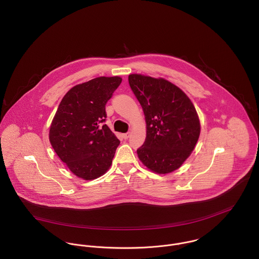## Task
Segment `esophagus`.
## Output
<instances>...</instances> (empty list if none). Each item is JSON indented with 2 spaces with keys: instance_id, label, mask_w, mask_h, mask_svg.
Here are the masks:
<instances>
[{
  "instance_id": "34e87169",
  "label": "esophagus",
  "mask_w": 259,
  "mask_h": 259,
  "mask_svg": "<svg viewBox=\"0 0 259 259\" xmlns=\"http://www.w3.org/2000/svg\"><path fill=\"white\" fill-rule=\"evenodd\" d=\"M130 136H131V133H126V134H123V135H122V138H123L124 140H127V139L130 138Z\"/></svg>"
}]
</instances>
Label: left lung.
I'll use <instances>...</instances> for the list:
<instances>
[{"mask_svg": "<svg viewBox=\"0 0 259 259\" xmlns=\"http://www.w3.org/2000/svg\"><path fill=\"white\" fill-rule=\"evenodd\" d=\"M147 122V137L138 148L140 160L153 172L169 174L190 155L200 135L196 110L172 82L144 74L128 75Z\"/></svg>", "mask_w": 259, "mask_h": 259, "instance_id": "obj_1", "label": "left lung"}]
</instances>
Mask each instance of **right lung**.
Masks as SVG:
<instances>
[{"mask_svg": "<svg viewBox=\"0 0 259 259\" xmlns=\"http://www.w3.org/2000/svg\"><path fill=\"white\" fill-rule=\"evenodd\" d=\"M121 82L100 76L72 88L63 98L50 127V143L69 169L84 181L105 175L119 141L106 121V104Z\"/></svg>", "mask_w": 259, "mask_h": 259, "instance_id": "obj_1", "label": "right lung"}]
</instances>
